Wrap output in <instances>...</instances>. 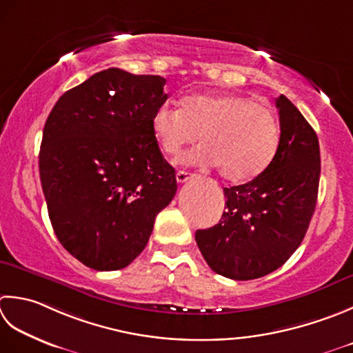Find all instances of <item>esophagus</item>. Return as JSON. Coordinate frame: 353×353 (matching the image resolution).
I'll return each mask as SVG.
<instances>
[{
	"label": "esophagus",
	"instance_id": "1",
	"mask_svg": "<svg viewBox=\"0 0 353 353\" xmlns=\"http://www.w3.org/2000/svg\"><path fill=\"white\" fill-rule=\"evenodd\" d=\"M192 177H194V174H191V172H188V171H177V174H176V179L179 183L188 182Z\"/></svg>",
	"mask_w": 353,
	"mask_h": 353
}]
</instances>
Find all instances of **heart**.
Returning a JSON list of instances; mask_svg holds the SVG:
<instances>
[{
  "instance_id": "obj_1",
  "label": "heart",
  "mask_w": 353,
  "mask_h": 353,
  "mask_svg": "<svg viewBox=\"0 0 353 353\" xmlns=\"http://www.w3.org/2000/svg\"><path fill=\"white\" fill-rule=\"evenodd\" d=\"M151 130L170 156L200 136L203 145L183 162L220 167L222 176L234 183L263 174L280 147V125L272 110L241 94H188L181 99V108L163 103L153 114Z\"/></svg>"
}]
</instances>
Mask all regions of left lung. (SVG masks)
<instances>
[{
  "label": "left lung",
  "mask_w": 353,
  "mask_h": 353,
  "mask_svg": "<svg viewBox=\"0 0 353 353\" xmlns=\"http://www.w3.org/2000/svg\"><path fill=\"white\" fill-rule=\"evenodd\" d=\"M280 147L254 181L223 188L222 219L197 230L196 241L214 272L232 280L271 274L301 245L314 216L320 183V145L314 128L286 96L275 99Z\"/></svg>",
  "instance_id": "8db88e82"
}]
</instances>
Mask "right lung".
<instances>
[{
	"label": "right lung",
	"instance_id": "1",
	"mask_svg": "<svg viewBox=\"0 0 353 353\" xmlns=\"http://www.w3.org/2000/svg\"><path fill=\"white\" fill-rule=\"evenodd\" d=\"M165 78L108 68L68 90L48 114L39 176L58 240L94 271L128 266L177 191L151 130Z\"/></svg>",
	"mask_w": 353,
	"mask_h": 353
}]
</instances>
